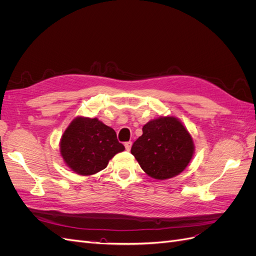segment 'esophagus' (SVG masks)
<instances>
[{
    "instance_id": "1",
    "label": "esophagus",
    "mask_w": 256,
    "mask_h": 256,
    "mask_svg": "<svg viewBox=\"0 0 256 256\" xmlns=\"http://www.w3.org/2000/svg\"><path fill=\"white\" fill-rule=\"evenodd\" d=\"M131 146H132V142L131 141H129V142H126L125 143V148H126V150H131Z\"/></svg>"
}]
</instances>
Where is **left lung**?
<instances>
[{
	"label": "left lung",
	"mask_w": 256,
	"mask_h": 256,
	"mask_svg": "<svg viewBox=\"0 0 256 256\" xmlns=\"http://www.w3.org/2000/svg\"><path fill=\"white\" fill-rule=\"evenodd\" d=\"M143 134L131 147L143 171L164 180L180 174L194 154L193 138L175 116H160L143 126Z\"/></svg>",
	"instance_id": "8db88e82"
}]
</instances>
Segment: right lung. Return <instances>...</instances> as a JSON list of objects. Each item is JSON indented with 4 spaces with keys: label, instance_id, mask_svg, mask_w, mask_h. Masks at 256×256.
Instances as JSON below:
<instances>
[{
    "label": "right lung",
    "instance_id": "right-lung-1",
    "mask_svg": "<svg viewBox=\"0 0 256 256\" xmlns=\"http://www.w3.org/2000/svg\"><path fill=\"white\" fill-rule=\"evenodd\" d=\"M125 147L116 132L98 118L78 116L69 124L60 142L65 164L76 174L94 175L106 168L116 154Z\"/></svg>",
    "mask_w": 256,
    "mask_h": 256
}]
</instances>
